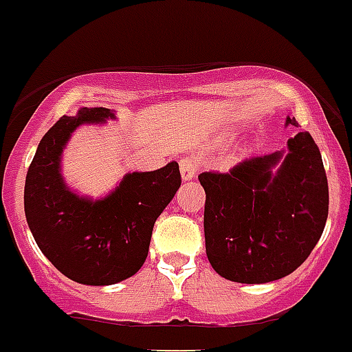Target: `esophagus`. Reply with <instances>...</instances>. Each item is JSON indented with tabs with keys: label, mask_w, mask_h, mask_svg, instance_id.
I'll return each instance as SVG.
<instances>
[{
	"label": "esophagus",
	"mask_w": 352,
	"mask_h": 352,
	"mask_svg": "<svg viewBox=\"0 0 352 352\" xmlns=\"http://www.w3.org/2000/svg\"><path fill=\"white\" fill-rule=\"evenodd\" d=\"M197 167H199V160L197 157L193 155H186L179 160V169H182V178L185 179H192L195 178L197 174Z\"/></svg>",
	"instance_id": "34e87169"
}]
</instances>
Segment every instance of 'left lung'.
<instances>
[{"instance_id":"left-lung-1","label":"left lung","mask_w":352,"mask_h":352,"mask_svg":"<svg viewBox=\"0 0 352 352\" xmlns=\"http://www.w3.org/2000/svg\"><path fill=\"white\" fill-rule=\"evenodd\" d=\"M287 124L297 120L287 117ZM199 182L206 190V252L226 280L283 278L309 257L324 230L329 182L307 131L290 138L287 152L250 157L228 173H202Z\"/></svg>"}]
</instances>
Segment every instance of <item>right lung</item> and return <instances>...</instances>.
<instances>
[{
	"instance_id": "obj_1",
	"label": "right lung",
	"mask_w": 352,
	"mask_h": 352,
	"mask_svg": "<svg viewBox=\"0 0 352 352\" xmlns=\"http://www.w3.org/2000/svg\"><path fill=\"white\" fill-rule=\"evenodd\" d=\"M113 117L103 107L60 117L39 142L25 176L23 209L36 243L60 273L82 285H113L143 266L153 224L182 185L178 162H169L126 174L102 200L70 192L60 160L72 131Z\"/></svg>"
}]
</instances>
